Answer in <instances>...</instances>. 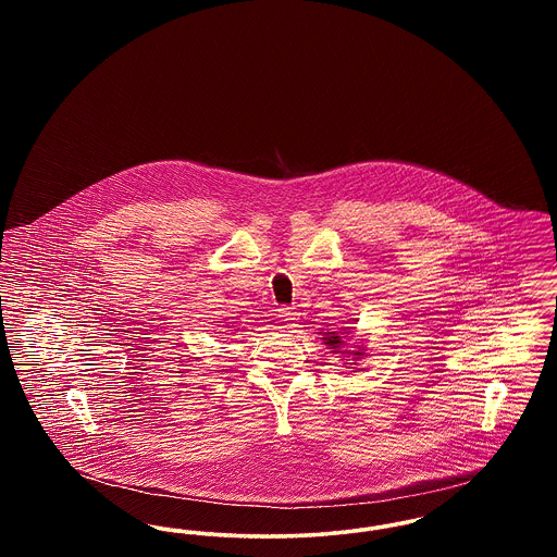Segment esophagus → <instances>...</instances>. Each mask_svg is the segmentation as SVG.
<instances>
[{
  "instance_id": "34e87169",
  "label": "esophagus",
  "mask_w": 557,
  "mask_h": 557,
  "mask_svg": "<svg viewBox=\"0 0 557 557\" xmlns=\"http://www.w3.org/2000/svg\"><path fill=\"white\" fill-rule=\"evenodd\" d=\"M280 319H282L284 327H288V330L298 327V311L294 307H282L280 309Z\"/></svg>"
}]
</instances>
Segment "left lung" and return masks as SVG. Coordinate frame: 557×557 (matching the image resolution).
I'll return each instance as SVG.
<instances>
[{
  "label": "left lung",
  "mask_w": 557,
  "mask_h": 557,
  "mask_svg": "<svg viewBox=\"0 0 557 557\" xmlns=\"http://www.w3.org/2000/svg\"><path fill=\"white\" fill-rule=\"evenodd\" d=\"M327 338H323L325 341V345L330 346V348H338V346L343 345V338L336 334V332H330V334H325ZM336 352V350H334ZM341 352V350H338ZM352 357H363V352H361V348L359 350H352Z\"/></svg>",
  "instance_id": "left-lung-1"
}]
</instances>
